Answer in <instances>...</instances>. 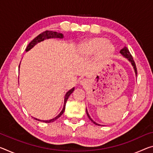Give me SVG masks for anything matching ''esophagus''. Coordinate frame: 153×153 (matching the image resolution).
<instances>
[{"instance_id": "esophagus-1", "label": "esophagus", "mask_w": 153, "mask_h": 153, "mask_svg": "<svg viewBox=\"0 0 153 153\" xmlns=\"http://www.w3.org/2000/svg\"><path fill=\"white\" fill-rule=\"evenodd\" d=\"M81 84L82 85H85V84H86V79H82V80H81Z\"/></svg>"}]
</instances>
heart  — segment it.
<instances>
[{
	"mask_svg": "<svg viewBox=\"0 0 153 153\" xmlns=\"http://www.w3.org/2000/svg\"><path fill=\"white\" fill-rule=\"evenodd\" d=\"M85 48L90 52H95L100 50V56L102 58H108L112 54L114 50L113 45L108 43L104 38L96 37L89 40L85 43Z\"/></svg>",
	"mask_w": 153,
	"mask_h": 153,
	"instance_id": "b5f03b06",
	"label": "heart"
}]
</instances>
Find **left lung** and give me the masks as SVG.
<instances>
[{
  "label": "left lung",
  "instance_id": "1",
  "mask_svg": "<svg viewBox=\"0 0 153 153\" xmlns=\"http://www.w3.org/2000/svg\"><path fill=\"white\" fill-rule=\"evenodd\" d=\"M120 54H122L123 56H124L125 57L127 58V59L128 60H129L131 62L133 67V68H134L135 74H137V68H136V65H135V63L134 60H133V59L132 56H131V53L129 52V50H128V48H127V47H124V48H123V49L120 51ZM86 114H87V115H88V116L89 119L91 120L92 121V122H93V123H94V124H95V125H100L97 124V123H96L95 122H94V121L93 120V119H92V118H91V117H90V116H89V114H88V111H87V110H86Z\"/></svg>",
  "mask_w": 153,
  "mask_h": 153
}]
</instances>
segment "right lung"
Here are the masks:
<instances>
[{
  "label": "right lung",
  "instance_id": "right-lung-1",
  "mask_svg": "<svg viewBox=\"0 0 153 153\" xmlns=\"http://www.w3.org/2000/svg\"><path fill=\"white\" fill-rule=\"evenodd\" d=\"M63 37V35H62V33H59L57 32H54V31H51V30H45L44 32L42 33L41 34H39L38 36H37L34 39H33V41H31L30 42V43L28 45L27 47H26V52H28V50H30L31 48L33 47H34L37 43H38L39 42H41L43 41L45 39H50V38H60L61 39ZM20 67V66H19ZM74 91V88H73L72 89L70 90L67 92L65 94V102H64V107L63 109H62V110L61 111V112H60L59 115H58L56 117H55L54 118H52V119H51L50 120H39L37 119V118H35V120H39V121H41V122H45V123H52L55 121L56 119H58L59 117H60V116H61L62 114H63L64 111H65V104H66V102L67 101L68 98H69V97L70 96V94H71Z\"/></svg>",
  "mask_w": 153,
  "mask_h": 153
}]
</instances>
